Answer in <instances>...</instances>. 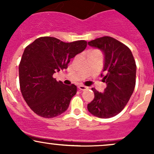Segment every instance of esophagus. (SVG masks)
Instances as JSON below:
<instances>
[{
	"label": "esophagus",
	"instance_id": "34e87169",
	"mask_svg": "<svg viewBox=\"0 0 154 154\" xmlns=\"http://www.w3.org/2000/svg\"><path fill=\"white\" fill-rule=\"evenodd\" d=\"M78 88L79 89L82 90V91H84V90L88 89V87L86 86H83V85H80V86H78Z\"/></svg>",
	"mask_w": 154,
	"mask_h": 154
}]
</instances>
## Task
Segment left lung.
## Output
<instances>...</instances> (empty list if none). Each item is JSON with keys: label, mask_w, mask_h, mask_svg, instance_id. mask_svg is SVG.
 <instances>
[{"label": "left lung", "mask_w": 154, "mask_h": 154, "mask_svg": "<svg viewBox=\"0 0 154 154\" xmlns=\"http://www.w3.org/2000/svg\"><path fill=\"white\" fill-rule=\"evenodd\" d=\"M104 54L101 77L106 88L103 93L92 88L94 98L87 106L88 112L101 119H109L122 112L128 103L136 86V65L127 46L110 36H103L88 42Z\"/></svg>", "instance_id": "1"}]
</instances>
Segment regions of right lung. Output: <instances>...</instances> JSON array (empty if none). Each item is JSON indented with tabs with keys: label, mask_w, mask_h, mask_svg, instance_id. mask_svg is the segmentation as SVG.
I'll use <instances>...</instances> for the list:
<instances>
[{
	"label": "right lung",
	"mask_w": 154,
	"mask_h": 154,
	"mask_svg": "<svg viewBox=\"0 0 154 154\" xmlns=\"http://www.w3.org/2000/svg\"><path fill=\"white\" fill-rule=\"evenodd\" d=\"M86 45L85 40L68 43L44 36L26 47L18 67L20 88L35 114L51 119L67 110L77 86L57 82L53 75L66 69L71 59L84 51Z\"/></svg>",
	"instance_id": "1"
}]
</instances>
